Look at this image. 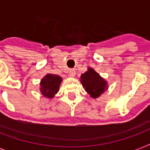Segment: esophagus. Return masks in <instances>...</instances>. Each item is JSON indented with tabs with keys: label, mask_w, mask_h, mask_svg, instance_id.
Here are the masks:
<instances>
[{
	"label": "esophagus",
	"mask_w": 150,
	"mask_h": 150,
	"mask_svg": "<svg viewBox=\"0 0 150 150\" xmlns=\"http://www.w3.org/2000/svg\"><path fill=\"white\" fill-rule=\"evenodd\" d=\"M75 74H76V72H75V70H70V71H69V76L70 77H75Z\"/></svg>",
	"instance_id": "obj_1"
}]
</instances>
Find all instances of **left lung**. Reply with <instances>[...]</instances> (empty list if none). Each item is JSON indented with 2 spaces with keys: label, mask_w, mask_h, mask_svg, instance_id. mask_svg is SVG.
Segmentation results:
<instances>
[{
  "label": "left lung",
  "mask_w": 150,
  "mask_h": 150,
  "mask_svg": "<svg viewBox=\"0 0 150 150\" xmlns=\"http://www.w3.org/2000/svg\"><path fill=\"white\" fill-rule=\"evenodd\" d=\"M80 82L86 92L93 99L98 98L108 89L107 81L90 67L88 68L86 72L82 74Z\"/></svg>",
  "instance_id": "8db88e82"
}]
</instances>
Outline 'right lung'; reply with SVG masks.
Instances as JSON below:
<instances>
[{
    "label": "right lung",
    "instance_id": "1",
    "mask_svg": "<svg viewBox=\"0 0 150 150\" xmlns=\"http://www.w3.org/2000/svg\"><path fill=\"white\" fill-rule=\"evenodd\" d=\"M62 78L54 74H47L40 82V91L45 98H54L59 91Z\"/></svg>",
    "mask_w": 150,
    "mask_h": 150
}]
</instances>
